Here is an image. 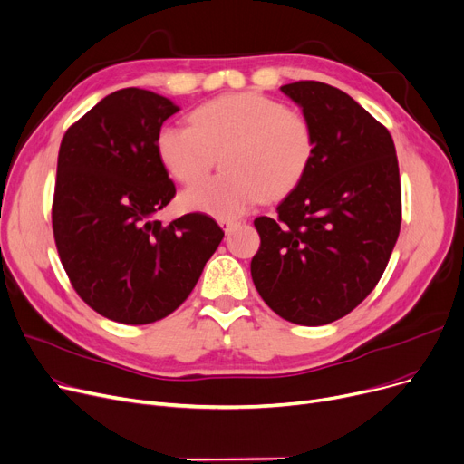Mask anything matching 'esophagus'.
Wrapping results in <instances>:
<instances>
[{
	"label": "esophagus",
	"mask_w": 464,
	"mask_h": 464,
	"mask_svg": "<svg viewBox=\"0 0 464 464\" xmlns=\"http://www.w3.org/2000/svg\"><path fill=\"white\" fill-rule=\"evenodd\" d=\"M237 226V219H219V227L226 233H231V229Z\"/></svg>",
	"instance_id": "obj_1"
}]
</instances>
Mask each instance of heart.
<instances>
[{
  "label": "heart",
  "instance_id": "obj_1",
  "mask_svg": "<svg viewBox=\"0 0 464 464\" xmlns=\"http://www.w3.org/2000/svg\"><path fill=\"white\" fill-rule=\"evenodd\" d=\"M310 121L261 93H233L203 103L191 124H165L156 150L182 184L203 179L222 160V173L180 195L184 210L233 219L265 199H282L308 173L314 158Z\"/></svg>",
  "mask_w": 464,
  "mask_h": 464
}]
</instances>
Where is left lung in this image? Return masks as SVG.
Here are the masks:
<instances>
[{
  "label": "left lung",
  "mask_w": 464,
  "mask_h": 464,
  "mask_svg": "<svg viewBox=\"0 0 464 464\" xmlns=\"http://www.w3.org/2000/svg\"><path fill=\"white\" fill-rule=\"evenodd\" d=\"M303 109L314 158L303 182L254 226L252 280L280 318L325 325L350 314L382 278L401 231V179L389 131L334 86L280 88Z\"/></svg>",
  "instance_id": "left-lung-1"
}]
</instances>
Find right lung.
Returning <instances> with one entry per match:
<instances>
[{
    "label": "right lung",
    "instance_id": "add662e5",
    "mask_svg": "<svg viewBox=\"0 0 464 464\" xmlns=\"http://www.w3.org/2000/svg\"><path fill=\"white\" fill-rule=\"evenodd\" d=\"M180 109L140 88L118 90L72 124L60 144L53 229L81 299L105 318L144 325L175 312L224 231L201 212L161 224L177 188L156 137Z\"/></svg>",
    "mask_w": 464,
    "mask_h": 464
}]
</instances>
